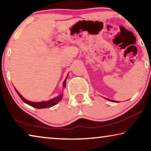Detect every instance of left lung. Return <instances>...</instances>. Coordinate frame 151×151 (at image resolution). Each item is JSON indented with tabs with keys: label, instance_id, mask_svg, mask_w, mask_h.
I'll use <instances>...</instances> for the list:
<instances>
[{
	"label": "left lung",
	"instance_id": "1",
	"mask_svg": "<svg viewBox=\"0 0 151 151\" xmlns=\"http://www.w3.org/2000/svg\"><path fill=\"white\" fill-rule=\"evenodd\" d=\"M106 99V98H105ZM106 100H108L109 101H111V102H114V103H118V102H116V101H114V100H111V99H106Z\"/></svg>",
	"mask_w": 151,
	"mask_h": 151
}]
</instances>
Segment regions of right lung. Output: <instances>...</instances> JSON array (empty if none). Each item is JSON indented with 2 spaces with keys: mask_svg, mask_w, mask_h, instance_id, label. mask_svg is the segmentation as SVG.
Masks as SVG:
<instances>
[{
  "mask_svg": "<svg viewBox=\"0 0 151 151\" xmlns=\"http://www.w3.org/2000/svg\"><path fill=\"white\" fill-rule=\"evenodd\" d=\"M67 76H66V78H67ZM66 78H65V80L64 81V83H63L64 87H65V86H66ZM15 91H16V92H17V94H18V95L20 96V98L22 99V101H23L24 103L28 104H29V105L31 106L32 107H35V108H36V109L49 108V107L54 106V105H55L56 104H57L58 102H59L61 100V99H62V98H63V95H62V94H60V95L58 96L57 97H55V98L51 99V100H50V101L39 102V103H34V102H30L29 101H28V100H27V99H25L24 97H22L21 96V94H20L19 93V92L17 91V89H15Z\"/></svg>",
  "mask_w": 151,
  "mask_h": 151,
  "instance_id": "add662e5",
  "label": "right lung"
}]
</instances>
